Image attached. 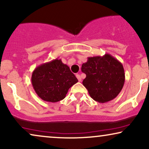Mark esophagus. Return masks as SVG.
Masks as SVG:
<instances>
[{"label": "esophagus", "instance_id": "34e87169", "mask_svg": "<svg viewBox=\"0 0 149 149\" xmlns=\"http://www.w3.org/2000/svg\"><path fill=\"white\" fill-rule=\"evenodd\" d=\"M76 77H77V78L78 79L79 81H81V77L80 75H79V74H76Z\"/></svg>", "mask_w": 149, "mask_h": 149}]
</instances>
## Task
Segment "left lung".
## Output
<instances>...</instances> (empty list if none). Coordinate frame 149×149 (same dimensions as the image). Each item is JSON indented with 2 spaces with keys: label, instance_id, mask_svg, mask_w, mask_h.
<instances>
[{
  "label": "left lung",
  "instance_id": "obj_1",
  "mask_svg": "<svg viewBox=\"0 0 149 149\" xmlns=\"http://www.w3.org/2000/svg\"><path fill=\"white\" fill-rule=\"evenodd\" d=\"M81 71L86 74L83 85L96 101L106 103L118 95L125 84V75L122 63L109 54L88 57Z\"/></svg>",
  "mask_w": 149,
  "mask_h": 149
}]
</instances>
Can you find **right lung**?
<instances>
[{"label":"right lung","instance_id":"add662e5","mask_svg":"<svg viewBox=\"0 0 149 149\" xmlns=\"http://www.w3.org/2000/svg\"><path fill=\"white\" fill-rule=\"evenodd\" d=\"M77 82L70 68L57 58L36 68L31 77L32 86L38 96L51 103L63 99L69 88Z\"/></svg>","mask_w":149,"mask_h":149}]
</instances>
